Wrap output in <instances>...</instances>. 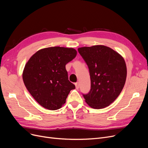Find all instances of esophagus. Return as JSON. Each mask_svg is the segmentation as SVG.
<instances>
[{
	"label": "esophagus",
	"instance_id": "esophagus-1",
	"mask_svg": "<svg viewBox=\"0 0 148 148\" xmlns=\"http://www.w3.org/2000/svg\"><path fill=\"white\" fill-rule=\"evenodd\" d=\"M75 88H76L77 89H79V83L78 82L75 83Z\"/></svg>",
	"mask_w": 148,
	"mask_h": 148
}]
</instances>
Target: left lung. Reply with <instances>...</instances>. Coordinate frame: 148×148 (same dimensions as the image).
<instances>
[{"label": "left lung", "mask_w": 148, "mask_h": 148, "mask_svg": "<svg viewBox=\"0 0 148 148\" xmlns=\"http://www.w3.org/2000/svg\"><path fill=\"white\" fill-rule=\"evenodd\" d=\"M78 51L88 66L90 77V90L83 94L85 101L95 109L108 106L119 95L125 83V60L104 45L83 47Z\"/></svg>", "instance_id": "left-lung-1"}]
</instances>
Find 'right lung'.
Returning a JSON list of instances; mask_svg holds the SVG:
<instances>
[{
    "label": "right lung",
    "mask_w": 148,
    "mask_h": 148,
    "mask_svg": "<svg viewBox=\"0 0 148 148\" xmlns=\"http://www.w3.org/2000/svg\"><path fill=\"white\" fill-rule=\"evenodd\" d=\"M73 48L52 47L35 53L26 64L23 80L37 103L48 110L61 108L75 85L68 80L65 65L74 59Z\"/></svg>",
    "instance_id": "obj_1"
}]
</instances>
